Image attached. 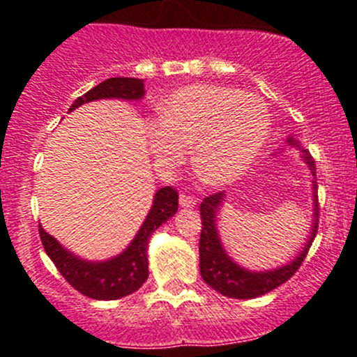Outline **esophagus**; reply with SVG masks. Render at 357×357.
<instances>
[{"instance_id":"34e87169","label":"esophagus","mask_w":357,"mask_h":357,"mask_svg":"<svg viewBox=\"0 0 357 357\" xmlns=\"http://www.w3.org/2000/svg\"><path fill=\"white\" fill-rule=\"evenodd\" d=\"M179 205L181 207H195L197 199H193L190 195H179Z\"/></svg>"}]
</instances>
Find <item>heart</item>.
I'll use <instances>...</instances> for the list:
<instances>
[{
	"label": "heart",
	"mask_w": 357,
	"mask_h": 357,
	"mask_svg": "<svg viewBox=\"0 0 357 357\" xmlns=\"http://www.w3.org/2000/svg\"><path fill=\"white\" fill-rule=\"evenodd\" d=\"M271 117L259 96L218 84H192L162 102L146 122V139L162 167L185 160L190 146L197 174L225 186L245 174L268 142Z\"/></svg>",
	"instance_id": "heart-1"
}]
</instances>
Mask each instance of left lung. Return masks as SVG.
<instances>
[{
	"mask_svg": "<svg viewBox=\"0 0 357 357\" xmlns=\"http://www.w3.org/2000/svg\"><path fill=\"white\" fill-rule=\"evenodd\" d=\"M287 146H294V149L301 150L302 160L309 167L312 176V222L311 231H309L307 240H305L302 250L291 259L287 264L278 266L275 269H264V271H252V269L243 268V266L236 264L228 252L225 250L219 236L218 229V215L221 212L222 205H225L226 193H214V195L204 199L200 205V218H202V233H200V275L204 282L207 283L211 289H214L225 297L231 298H255L261 295L268 294V291L275 290L276 287L283 285L285 282L294 276V273L301 268L302 261L307 255L309 247H311L312 240H314L316 231H318V195H316V165L312 157L309 155L307 150L301 145L298 139L294 136L287 138ZM283 152L285 149H280Z\"/></svg>",
	"mask_w": 357,
	"mask_h": 357,
	"instance_id": "8db88e82",
	"label": "left lung"
}]
</instances>
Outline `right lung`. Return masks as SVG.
Here are the masks:
<instances>
[{
    "label": "right lung",
    "instance_id": "add662e5",
    "mask_svg": "<svg viewBox=\"0 0 357 357\" xmlns=\"http://www.w3.org/2000/svg\"><path fill=\"white\" fill-rule=\"evenodd\" d=\"M143 96H145L143 79L110 77L79 96L68 112L96 100L115 98L138 102ZM176 211H178V193L171 186L157 190L152 207L131 243L121 254L105 261H88L79 257L63 247L55 236L48 235L43 226H39V236L48 257L55 262L56 269L75 290L95 301H115L135 294L146 282L149 278L146 248H149L150 236L158 226L169 221Z\"/></svg>",
    "mask_w": 357,
    "mask_h": 357
}]
</instances>
